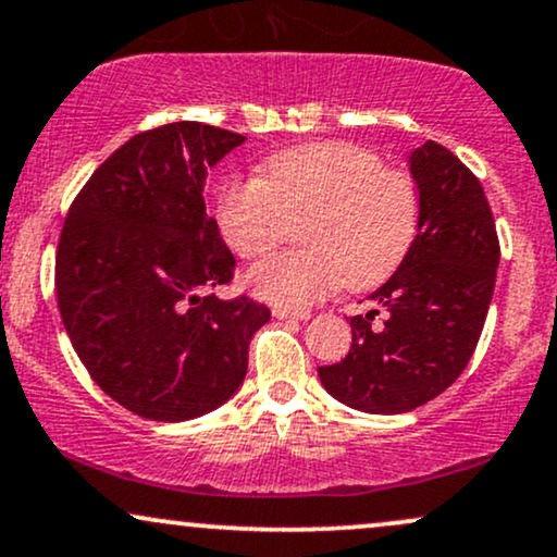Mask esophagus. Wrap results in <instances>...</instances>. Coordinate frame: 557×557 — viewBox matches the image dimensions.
I'll use <instances>...</instances> for the list:
<instances>
[{"label": "esophagus", "mask_w": 557, "mask_h": 557, "mask_svg": "<svg viewBox=\"0 0 557 557\" xmlns=\"http://www.w3.org/2000/svg\"><path fill=\"white\" fill-rule=\"evenodd\" d=\"M272 317L274 319H308V311H290V308L274 306Z\"/></svg>", "instance_id": "obj_1"}]
</instances>
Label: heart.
<instances>
[{
  "label": "heart",
  "mask_w": 557,
  "mask_h": 557,
  "mask_svg": "<svg viewBox=\"0 0 557 557\" xmlns=\"http://www.w3.org/2000/svg\"><path fill=\"white\" fill-rule=\"evenodd\" d=\"M420 191L401 169H388L371 147L321 139L274 152L259 178L227 181L218 225L238 257L261 259L306 218L300 240L253 267V296L306 308L339 285L368 290L399 270L420 231Z\"/></svg>",
  "instance_id": "heart-1"
}]
</instances>
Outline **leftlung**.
<instances>
[{"label": "left lung", "instance_id": "1", "mask_svg": "<svg viewBox=\"0 0 557 557\" xmlns=\"http://www.w3.org/2000/svg\"><path fill=\"white\" fill-rule=\"evenodd\" d=\"M420 231L399 270L371 293L386 308L352 317V345L321 366L326 392L360 412L397 414L446 392L470 363L491 306L500 246L480 178L428 139L410 156Z\"/></svg>", "mask_w": 557, "mask_h": 557}]
</instances>
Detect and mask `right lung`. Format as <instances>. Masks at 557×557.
<instances>
[{
  "mask_svg": "<svg viewBox=\"0 0 557 557\" xmlns=\"http://www.w3.org/2000/svg\"><path fill=\"white\" fill-rule=\"evenodd\" d=\"M244 134L173 122L134 134L66 212L57 246V304L72 347L113 401L178 423L236 394L259 300L218 298L236 259L207 214L205 178Z\"/></svg>",
  "mask_w": 557,
  "mask_h": 557,
  "instance_id": "add662e5",
  "label": "right lung"
}]
</instances>
